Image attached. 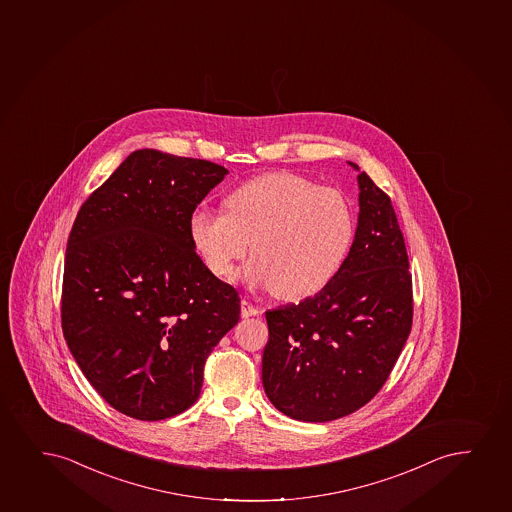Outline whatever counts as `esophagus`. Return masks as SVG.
I'll return each mask as SVG.
<instances>
[{
	"label": "esophagus",
	"instance_id": "34e87169",
	"mask_svg": "<svg viewBox=\"0 0 512 512\" xmlns=\"http://www.w3.org/2000/svg\"><path fill=\"white\" fill-rule=\"evenodd\" d=\"M258 313H259L258 308H256V306L251 305V303H249V301H246V299H244V301H242V303H240V317H242V318L256 317V315H258Z\"/></svg>",
	"mask_w": 512,
	"mask_h": 512
}]
</instances>
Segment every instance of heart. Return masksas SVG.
Returning <instances> with one entry per match:
<instances>
[{
    "label": "heart",
    "instance_id": "obj_1",
    "mask_svg": "<svg viewBox=\"0 0 512 512\" xmlns=\"http://www.w3.org/2000/svg\"><path fill=\"white\" fill-rule=\"evenodd\" d=\"M225 209L195 207L188 216L195 253L218 279H228L253 249L239 279L285 301H303L329 287L350 253L355 223L346 197L305 176H256L233 188Z\"/></svg>",
    "mask_w": 512,
    "mask_h": 512
}]
</instances>
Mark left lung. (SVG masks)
<instances>
[{
    "instance_id": "1",
    "label": "left lung",
    "mask_w": 512,
    "mask_h": 512,
    "mask_svg": "<svg viewBox=\"0 0 512 512\" xmlns=\"http://www.w3.org/2000/svg\"><path fill=\"white\" fill-rule=\"evenodd\" d=\"M356 182L355 239L336 279L299 305L266 311L263 388L296 421H334L369 403L412 329V275L395 209L365 171Z\"/></svg>"
}]
</instances>
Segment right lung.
<instances>
[{
	"label": "right lung",
	"mask_w": 512,
	"mask_h": 512,
	"mask_svg": "<svg viewBox=\"0 0 512 512\" xmlns=\"http://www.w3.org/2000/svg\"><path fill=\"white\" fill-rule=\"evenodd\" d=\"M227 175L214 162L135 150L72 225L65 341L98 395L138 421L192 407L207 356L239 322V294L188 237V216Z\"/></svg>",
	"instance_id": "1"
}]
</instances>
